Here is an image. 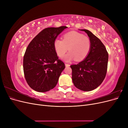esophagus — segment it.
Here are the masks:
<instances>
[{"mask_svg":"<svg viewBox=\"0 0 128 128\" xmlns=\"http://www.w3.org/2000/svg\"><path fill=\"white\" fill-rule=\"evenodd\" d=\"M65 66L66 67H69V66H70V64H67V63H65Z\"/></svg>","mask_w":128,"mask_h":128,"instance_id":"obj_1","label":"esophagus"}]
</instances>
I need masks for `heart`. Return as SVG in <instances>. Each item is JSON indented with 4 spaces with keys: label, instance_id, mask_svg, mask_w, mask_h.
<instances>
[{
    "label": "heart",
    "instance_id": "1",
    "mask_svg": "<svg viewBox=\"0 0 128 128\" xmlns=\"http://www.w3.org/2000/svg\"><path fill=\"white\" fill-rule=\"evenodd\" d=\"M91 47L90 38L74 31L65 34L63 40L56 39L54 42V48L60 58H63L69 48L70 53L64 58L67 61L74 59L76 61L83 60L88 56Z\"/></svg>",
    "mask_w": 128,
    "mask_h": 128
}]
</instances>
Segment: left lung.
Listing matches in <instances>:
<instances>
[{
    "instance_id": "1",
    "label": "left lung",
    "mask_w": 128,
    "mask_h": 128,
    "mask_svg": "<svg viewBox=\"0 0 128 128\" xmlns=\"http://www.w3.org/2000/svg\"><path fill=\"white\" fill-rule=\"evenodd\" d=\"M91 42L90 51L83 61L70 66L72 80L80 90L90 91L98 87L105 78L107 70L108 54L105 46L99 38L86 29Z\"/></svg>"
}]
</instances>
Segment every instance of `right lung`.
I'll return each mask as SVG.
<instances>
[{"mask_svg": "<svg viewBox=\"0 0 128 128\" xmlns=\"http://www.w3.org/2000/svg\"><path fill=\"white\" fill-rule=\"evenodd\" d=\"M66 26L50 27L42 30L27 47L24 56V72L29 86L40 92L54 88L65 68L59 59L54 48V42Z\"/></svg>", "mask_w": 128, "mask_h": 128, "instance_id": "1", "label": "right lung"}]
</instances>
